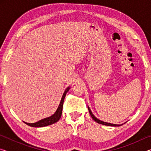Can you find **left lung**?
I'll use <instances>...</instances> for the list:
<instances>
[{
  "label": "left lung",
  "mask_w": 151,
  "mask_h": 151,
  "mask_svg": "<svg viewBox=\"0 0 151 151\" xmlns=\"http://www.w3.org/2000/svg\"><path fill=\"white\" fill-rule=\"evenodd\" d=\"M88 111H89V113H90L91 116L92 118H93V119L94 120V121H96V122H98V123H99V124H103V125H106V126H111V127H119V126H121V125H122V124H115L109 123V122H106L102 121H101V120L98 119L97 118H96L95 116H94V114L92 113L91 109H89L88 106Z\"/></svg>",
  "instance_id": "1"
}]
</instances>
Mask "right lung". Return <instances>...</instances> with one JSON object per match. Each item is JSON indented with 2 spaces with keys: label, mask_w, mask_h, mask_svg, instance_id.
<instances>
[{
  "label": "right lung",
  "mask_w": 151,
  "mask_h": 151,
  "mask_svg": "<svg viewBox=\"0 0 151 151\" xmlns=\"http://www.w3.org/2000/svg\"><path fill=\"white\" fill-rule=\"evenodd\" d=\"M69 89H70V86L66 88V90L65 91V92H64L63 95L62 96V99H61V101L60 102V104L59 105H58L57 111H56L55 112V114H53L52 116L47 117V118L43 119L39 121L35 122V123H29V122H24V123L27 125H29L30 127H46V126H48V125L52 124L55 123V122H57V121H58V120L60 119L61 115H62L64 100H65L66 94L68 93V91H69Z\"/></svg>",
  "instance_id": "right-lung-1"
}]
</instances>
